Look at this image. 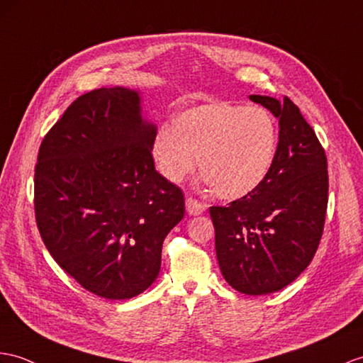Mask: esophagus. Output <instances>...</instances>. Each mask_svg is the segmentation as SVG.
I'll return each instance as SVG.
<instances>
[{"instance_id":"esophagus-1","label":"esophagus","mask_w":363,"mask_h":363,"mask_svg":"<svg viewBox=\"0 0 363 363\" xmlns=\"http://www.w3.org/2000/svg\"><path fill=\"white\" fill-rule=\"evenodd\" d=\"M205 209H206L205 203H201V201L192 199V197L186 199V211H188L189 216H200L201 212H205Z\"/></svg>"}]
</instances>
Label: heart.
<instances>
[{"mask_svg":"<svg viewBox=\"0 0 363 363\" xmlns=\"http://www.w3.org/2000/svg\"><path fill=\"white\" fill-rule=\"evenodd\" d=\"M279 130L260 106L216 101L177 113L157 129L152 158L166 180L182 182L196 166L201 183L223 200L250 196L268 179Z\"/></svg>","mask_w":363,"mask_h":363,"instance_id":"1","label":"heart"}]
</instances>
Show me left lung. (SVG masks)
Segmentation results:
<instances>
[{"instance_id":"left-lung-1","label":"left lung","mask_w":363,"mask_h":363,"mask_svg":"<svg viewBox=\"0 0 363 363\" xmlns=\"http://www.w3.org/2000/svg\"><path fill=\"white\" fill-rule=\"evenodd\" d=\"M279 118V145L268 179L250 196L211 206L216 252L238 293L263 296L288 286L311 263L328 206L326 155L313 128L285 96L250 95Z\"/></svg>"}]
</instances>
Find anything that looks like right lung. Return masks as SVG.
Segmentation results:
<instances>
[{
	"mask_svg": "<svg viewBox=\"0 0 363 363\" xmlns=\"http://www.w3.org/2000/svg\"><path fill=\"white\" fill-rule=\"evenodd\" d=\"M155 132L140 94L115 86L78 96L41 141L38 231L60 267L99 297L151 286L164 237L184 216L182 189L155 171Z\"/></svg>",
	"mask_w": 363,
	"mask_h": 363,
	"instance_id": "right-lung-1",
	"label": "right lung"
}]
</instances>
